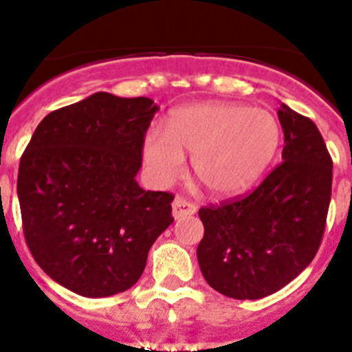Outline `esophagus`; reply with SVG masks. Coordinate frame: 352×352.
Returning <instances> with one entry per match:
<instances>
[{
    "instance_id": "34e87169",
    "label": "esophagus",
    "mask_w": 352,
    "mask_h": 352,
    "mask_svg": "<svg viewBox=\"0 0 352 352\" xmlns=\"http://www.w3.org/2000/svg\"><path fill=\"white\" fill-rule=\"evenodd\" d=\"M172 213H173V219L179 221V219H184V217L195 215L196 206L191 205L189 201H186L184 198H175L172 203Z\"/></svg>"
}]
</instances>
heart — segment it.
Wrapping results in <instances>:
<instances>
[{
  "label": "heart",
  "mask_w": 352,
  "mask_h": 352,
  "mask_svg": "<svg viewBox=\"0 0 352 352\" xmlns=\"http://www.w3.org/2000/svg\"><path fill=\"white\" fill-rule=\"evenodd\" d=\"M281 142L278 120L264 109L232 102H199L173 111L166 133L151 130L142 156L149 177L168 186L192 154V172L217 198L243 195L267 172Z\"/></svg>",
  "instance_id": "1"
}]
</instances>
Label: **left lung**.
<instances>
[{
	"label": "left lung",
	"mask_w": 352,
	"mask_h": 352,
	"mask_svg": "<svg viewBox=\"0 0 352 352\" xmlns=\"http://www.w3.org/2000/svg\"><path fill=\"white\" fill-rule=\"evenodd\" d=\"M281 157L241 199L205 206L198 262L206 283L226 297L257 300L295 280L316 255L331 198V157L320 130L281 102Z\"/></svg>",
	"instance_id": "obj_1"
}]
</instances>
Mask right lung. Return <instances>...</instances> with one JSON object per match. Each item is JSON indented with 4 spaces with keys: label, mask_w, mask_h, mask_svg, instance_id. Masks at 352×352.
I'll return each instance as SVG.
<instances>
[{
    "label": "right lung",
    "mask_w": 352,
    "mask_h": 352,
    "mask_svg": "<svg viewBox=\"0 0 352 352\" xmlns=\"http://www.w3.org/2000/svg\"><path fill=\"white\" fill-rule=\"evenodd\" d=\"M157 109L147 97L97 91L43 118L22 154L25 241L39 267L74 294L98 298L133 287L173 222V196L135 180Z\"/></svg>",
    "instance_id": "right-lung-1"
}]
</instances>
